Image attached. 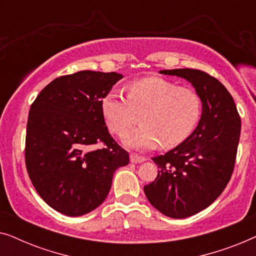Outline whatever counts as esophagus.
Wrapping results in <instances>:
<instances>
[{
    "label": "esophagus",
    "instance_id": "esophagus-1",
    "mask_svg": "<svg viewBox=\"0 0 256 256\" xmlns=\"http://www.w3.org/2000/svg\"><path fill=\"white\" fill-rule=\"evenodd\" d=\"M146 160V157L135 155V154H132L130 155V162L132 163H142Z\"/></svg>",
    "mask_w": 256,
    "mask_h": 256
}]
</instances>
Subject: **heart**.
<instances>
[{"label":"heart","mask_w":256,"mask_h":256,"mask_svg":"<svg viewBox=\"0 0 256 256\" xmlns=\"http://www.w3.org/2000/svg\"><path fill=\"white\" fill-rule=\"evenodd\" d=\"M202 98L190 87L178 86L160 76H146L127 85V96L110 90L101 100L107 127L121 135L128 148L144 150L158 144L164 149L180 146L192 134L200 118Z\"/></svg>","instance_id":"b5f03b06"}]
</instances>
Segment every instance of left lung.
I'll return each mask as SVG.
<instances>
[{
    "label": "left lung",
    "instance_id": "1",
    "mask_svg": "<svg viewBox=\"0 0 256 256\" xmlns=\"http://www.w3.org/2000/svg\"><path fill=\"white\" fill-rule=\"evenodd\" d=\"M190 82L202 98L197 128L176 148L152 160L160 168L144 186L154 208L170 218L200 212L222 194L232 177L241 132V118L230 93L214 76L200 70L160 71Z\"/></svg>",
    "mask_w": 256,
    "mask_h": 256
}]
</instances>
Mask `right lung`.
Masks as SVG:
<instances>
[{"mask_svg":"<svg viewBox=\"0 0 256 256\" xmlns=\"http://www.w3.org/2000/svg\"><path fill=\"white\" fill-rule=\"evenodd\" d=\"M122 79L115 72L79 71L44 87L31 104L26 166L38 194L56 211L86 214L106 199L113 174L129 154L108 132L101 100ZM102 142L104 146L92 150Z\"/></svg>","mask_w":256,"mask_h":256,"instance_id":"obj_1","label":"right lung"}]
</instances>
